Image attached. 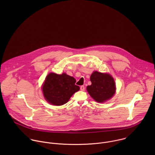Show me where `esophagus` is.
Wrapping results in <instances>:
<instances>
[{
  "mask_svg": "<svg viewBox=\"0 0 155 155\" xmlns=\"http://www.w3.org/2000/svg\"><path fill=\"white\" fill-rule=\"evenodd\" d=\"M84 90H85V87H84V86H80V90L81 91H84Z\"/></svg>",
  "mask_w": 155,
  "mask_h": 155,
  "instance_id": "obj_1",
  "label": "esophagus"
}]
</instances>
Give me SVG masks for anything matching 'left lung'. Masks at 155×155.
Returning a JSON list of instances; mask_svg holds the SVG:
<instances>
[{
  "mask_svg": "<svg viewBox=\"0 0 155 155\" xmlns=\"http://www.w3.org/2000/svg\"><path fill=\"white\" fill-rule=\"evenodd\" d=\"M91 84L86 89L96 102L102 103L112 98L115 93L116 86L114 78L108 74L94 71L90 77Z\"/></svg>",
  "mask_w": 155,
  "mask_h": 155,
  "instance_id": "8db88e82",
  "label": "left lung"
}]
</instances>
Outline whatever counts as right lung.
Segmentation results:
<instances>
[{
  "instance_id": "1",
  "label": "right lung",
  "mask_w": 155,
  "mask_h": 155,
  "mask_svg": "<svg viewBox=\"0 0 155 155\" xmlns=\"http://www.w3.org/2000/svg\"><path fill=\"white\" fill-rule=\"evenodd\" d=\"M76 80L65 73L58 75L50 73L42 85L43 96L51 105H62L67 103L71 96L79 91Z\"/></svg>"
}]
</instances>
